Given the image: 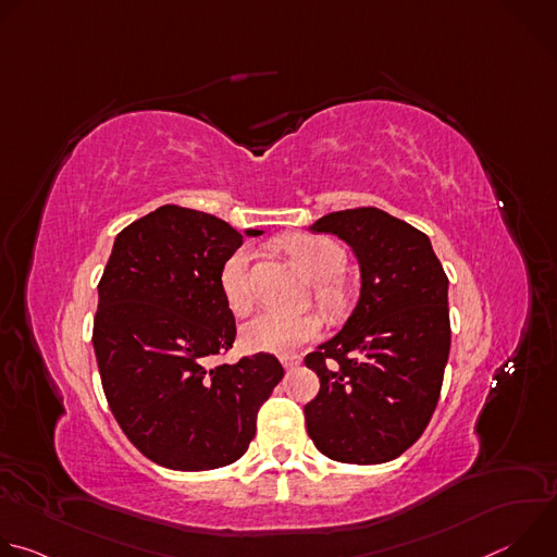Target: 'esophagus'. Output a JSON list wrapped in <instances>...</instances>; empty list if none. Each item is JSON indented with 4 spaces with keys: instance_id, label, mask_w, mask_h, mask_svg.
<instances>
[{
    "instance_id": "34e87169",
    "label": "esophagus",
    "mask_w": 557,
    "mask_h": 557,
    "mask_svg": "<svg viewBox=\"0 0 557 557\" xmlns=\"http://www.w3.org/2000/svg\"><path fill=\"white\" fill-rule=\"evenodd\" d=\"M280 361H282V366H284L286 370H293V368H297V366L301 363V357H299V355H286V357H282Z\"/></svg>"
}]
</instances>
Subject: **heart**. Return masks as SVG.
<instances>
[{"mask_svg":"<svg viewBox=\"0 0 557 557\" xmlns=\"http://www.w3.org/2000/svg\"><path fill=\"white\" fill-rule=\"evenodd\" d=\"M288 258L299 267V271L314 282V299L322 308L337 312L344 306V290L337 282L346 267L344 249L324 235L297 233L288 235L282 243ZM249 262L251 249L240 247L233 251L222 271L220 288L226 306L233 312H247L251 306L249 290ZM322 320L317 314H284V312H260L249 320L240 331V342L249 352L269 355H293L304 344L320 337Z\"/></svg>","mask_w":557,"mask_h":557,"instance_id":"1","label":"heart"}]
</instances>
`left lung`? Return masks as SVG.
Returning <instances> with one entry per match:
<instances>
[{"instance_id": "8db88e82", "label": "left lung", "mask_w": 557, "mask_h": 557, "mask_svg": "<svg viewBox=\"0 0 557 557\" xmlns=\"http://www.w3.org/2000/svg\"><path fill=\"white\" fill-rule=\"evenodd\" d=\"M352 249L359 301L344 329L304 363L320 376L306 430L324 456L379 465L428 428L449 357L447 275L430 237L376 207L335 211L308 226Z\"/></svg>"}]
</instances>
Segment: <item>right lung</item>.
I'll return each instance as SVG.
<instances>
[{
  "label": "right lung",
  "mask_w": 557,
  "mask_h": 557,
  "mask_svg": "<svg viewBox=\"0 0 557 557\" xmlns=\"http://www.w3.org/2000/svg\"><path fill=\"white\" fill-rule=\"evenodd\" d=\"M260 233L165 205L114 240L92 333L101 383L125 436L168 469L235 462L284 376L269 352L209 368L235 339L220 271L245 235Z\"/></svg>",
  "instance_id": "1"
}]
</instances>
